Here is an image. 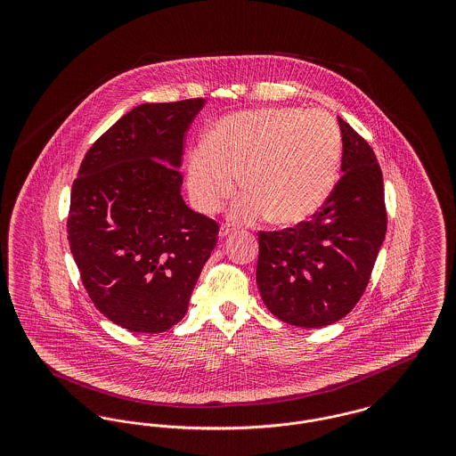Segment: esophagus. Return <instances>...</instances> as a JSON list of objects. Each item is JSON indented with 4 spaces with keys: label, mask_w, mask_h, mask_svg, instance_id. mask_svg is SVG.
I'll return each mask as SVG.
<instances>
[{
    "label": "esophagus",
    "mask_w": 456,
    "mask_h": 456,
    "mask_svg": "<svg viewBox=\"0 0 456 456\" xmlns=\"http://www.w3.org/2000/svg\"><path fill=\"white\" fill-rule=\"evenodd\" d=\"M231 232H232V227H231L229 224H222V225H220V231H218V238H227Z\"/></svg>",
    "instance_id": "34e87169"
}]
</instances>
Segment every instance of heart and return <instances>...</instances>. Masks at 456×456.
Instances as JSON below:
<instances>
[{
    "mask_svg": "<svg viewBox=\"0 0 456 456\" xmlns=\"http://www.w3.org/2000/svg\"><path fill=\"white\" fill-rule=\"evenodd\" d=\"M342 133L323 109L263 108L218 121L188 159V188L203 212L218 208L240 184L249 193L231 217L253 224L270 214L281 225L316 216L331 195Z\"/></svg>",
    "mask_w": 456,
    "mask_h": 456,
    "instance_id": "obj_1",
    "label": "heart"
}]
</instances>
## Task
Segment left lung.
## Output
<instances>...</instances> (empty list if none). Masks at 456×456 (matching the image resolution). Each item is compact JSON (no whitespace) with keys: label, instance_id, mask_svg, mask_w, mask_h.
<instances>
[{"label":"left lung","instance_id":"obj_1","mask_svg":"<svg viewBox=\"0 0 456 456\" xmlns=\"http://www.w3.org/2000/svg\"><path fill=\"white\" fill-rule=\"evenodd\" d=\"M342 177L313 220L261 231L256 283L283 323L322 328L354 309L387 234L383 174L368 142L342 118Z\"/></svg>","mask_w":456,"mask_h":456}]
</instances>
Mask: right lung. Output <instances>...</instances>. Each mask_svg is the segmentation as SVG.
<instances>
[{"instance_id":"obj_1","label":"right lung","mask_w":456,"mask_h":456,"mask_svg":"<svg viewBox=\"0 0 456 456\" xmlns=\"http://www.w3.org/2000/svg\"><path fill=\"white\" fill-rule=\"evenodd\" d=\"M203 104L131 109L90 147L71 186L66 231L88 297L134 333L184 318L217 244V222L181 196L184 133Z\"/></svg>"}]
</instances>
